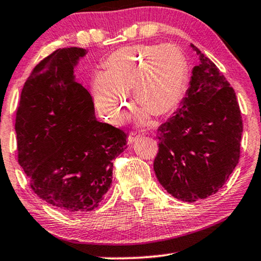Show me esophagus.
<instances>
[{
    "label": "esophagus",
    "mask_w": 261,
    "mask_h": 261,
    "mask_svg": "<svg viewBox=\"0 0 261 261\" xmlns=\"http://www.w3.org/2000/svg\"><path fill=\"white\" fill-rule=\"evenodd\" d=\"M140 138L139 135H137L135 133H130L129 135H128V144L132 145L135 140H138V139Z\"/></svg>",
    "instance_id": "34e87169"
}]
</instances>
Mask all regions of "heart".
<instances>
[{
    "instance_id": "heart-1",
    "label": "heart",
    "mask_w": 261,
    "mask_h": 261,
    "mask_svg": "<svg viewBox=\"0 0 261 261\" xmlns=\"http://www.w3.org/2000/svg\"><path fill=\"white\" fill-rule=\"evenodd\" d=\"M103 66L105 74L95 77L92 92L99 112L113 122L127 117L129 90L144 116L167 115L183 98L188 63L176 45L126 46L110 53Z\"/></svg>"
}]
</instances>
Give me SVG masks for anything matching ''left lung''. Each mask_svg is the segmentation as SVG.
Masks as SVG:
<instances>
[{
    "label": "left lung",
    "mask_w": 261,
    "mask_h": 261,
    "mask_svg": "<svg viewBox=\"0 0 261 261\" xmlns=\"http://www.w3.org/2000/svg\"><path fill=\"white\" fill-rule=\"evenodd\" d=\"M199 64L173 115L158 128L155 176L174 198L196 202L216 194L240 158L242 117L234 89L194 45Z\"/></svg>",
    "instance_id": "1"
}]
</instances>
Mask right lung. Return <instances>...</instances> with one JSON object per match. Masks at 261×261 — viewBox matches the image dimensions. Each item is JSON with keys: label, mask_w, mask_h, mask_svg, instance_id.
Returning <instances> with one entry per match:
<instances>
[{"label": "right lung", "mask_w": 261, "mask_h": 261, "mask_svg": "<svg viewBox=\"0 0 261 261\" xmlns=\"http://www.w3.org/2000/svg\"><path fill=\"white\" fill-rule=\"evenodd\" d=\"M87 49L59 48L24 83L16 112L17 158L41 199L71 214L97 208L112 185L113 160L127 134L95 116L74 67Z\"/></svg>", "instance_id": "obj_1"}]
</instances>
